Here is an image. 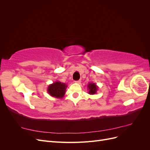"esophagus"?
Here are the masks:
<instances>
[{
  "mask_svg": "<svg viewBox=\"0 0 150 150\" xmlns=\"http://www.w3.org/2000/svg\"><path fill=\"white\" fill-rule=\"evenodd\" d=\"M81 80H78V81H74V83H77V84H80V83H81Z\"/></svg>",
  "mask_w": 150,
  "mask_h": 150,
  "instance_id": "esophagus-1",
  "label": "esophagus"
}]
</instances>
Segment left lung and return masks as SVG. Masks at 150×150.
<instances>
[{
  "instance_id": "8db88e82",
  "label": "left lung",
  "mask_w": 150,
  "mask_h": 150,
  "mask_svg": "<svg viewBox=\"0 0 150 150\" xmlns=\"http://www.w3.org/2000/svg\"><path fill=\"white\" fill-rule=\"evenodd\" d=\"M88 89L89 90L88 94H96L98 89V86L94 83H89L88 85Z\"/></svg>"
}]
</instances>
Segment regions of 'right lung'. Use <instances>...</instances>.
<instances>
[{
  "label": "right lung",
  "instance_id": "1",
  "mask_svg": "<svg viewBox=\"0 0 150 150\" xmlns=\"http://www.w3.org/2000/svg\"><path fill=\"white\" fill-rule=\"evenodd\" d=\"M67 87V85L66 84L57 81L49 85L47 91L52 97L61 99L64 97Z\"/></svg>",
  "mask_w": 150,
  "mask_h": 150
}]
</instances>
